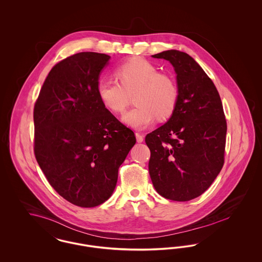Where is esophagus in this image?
<instances>
[{
  "mask_svg": "<svg viewBox=\"0 0 262 262\" xmlns=\"http://www.w3.org/2000/svg\"><path fill=\"white\" fill-rule=\"evenodd\" d=\"M136 137H137V142H139V143H140V142H142V141H143V136H142L141 134L137 133V134H136Z\"/></svg>",
  "mask_w": 262,
  "mask_h": 262,
  "instance_id": "34e87169",
  "label": "esophagus"
}]
</instances>
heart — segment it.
<instances>
[{"label": "heart", "instance_id": "1", "mask_svg": "<svg viewBox=\"0 0 262 262\" xmlns=\"http://www.w3.org/2000/svg\"><path fill=\"white\" fill-rule=\"evenodd\" d=\"M119 82L102 78L97 93L103 105L115 114L124 112L135 95L137 106L125 113L123 121L137 129H143L157 118L163 121L174 113L179 88L170 75L159 74L158 69L142 58H134L123 62L116 70Z\"/></svg>", "mask_w": 262, "mask_h": 262}]
</instances>
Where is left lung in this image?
I'll return each instance as SVG.
<instances>
[{"label": "left lung", "mask_w": 262, "mask_h": 262, "mask_svg": "<svg viewBox=\"0 0 262 262\" xmlns=\"http://www.w3.org/2000/svg\"><path fill=\"white\" fill-rule=\"evenodd\" d=\"M171 62L179 100L169 121L145 137L150 178L167 200L188 201L202 194L224 165L227 122L211 78L187 53L152 56Z\"/></svg>", "instance_id": "1"}]
</instances>
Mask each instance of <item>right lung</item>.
I'll return each instance as SVG.
<instances>
[{"label": "right lung", "mask_w": 262, "mask_h": 262, "mask_svg": "<svg viewBox=\"0 0 262 262\" xmlns=\"http://www.w3.org/2000/svg\"><path fill=\"white\" fill-rule=\"evenodd\" d=\"M111 57L81 52L56 63L34 105V154L52 187L79 207L112 195L134 132L101 102L100 72Z\"/></svg>", "instance_id": "right-lung-1"}]
</instances>
